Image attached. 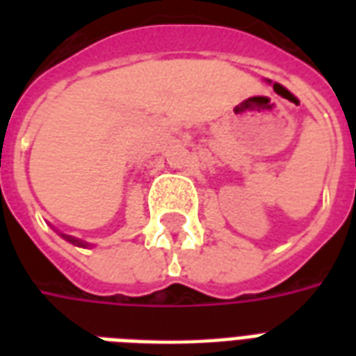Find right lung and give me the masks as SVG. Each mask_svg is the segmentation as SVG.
Returning a JSON list of instances; mask_svg holds the SVG:
<instances>
[{"label":"right lung","mask_w":356,"mask_h":356,"mask_svg":"<svg viewBox=\"0 0 356 356\" xmlns=\"http://www.w3.org/2000/svg\"><path fill=\"white\" fill-rule=\"evenodd\" d=\"M58 234H60V236H63L65 240H68L70 244H74V246H80V248L91 246V244H88V242H83V240H80V238H74V236H68V234H63V232H58Z\"/></svg>","instance_id":"right-lung-1"}]
</instances>
